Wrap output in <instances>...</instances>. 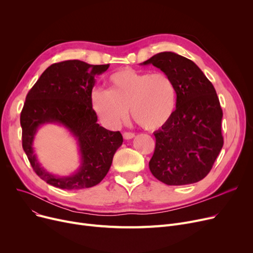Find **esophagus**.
Returning a JSON list of instances; mask_svg holds the SVG:
<instances>
[{
	"instance_id": "esophagus-1",
	"label": "esophagus",
	"mask_w": 253,
	"mask_h": 253,
	"mask_svg": "<svg viewBox=\"0 0 253 253\" xmlns=\"http://www.w3.org/2000/svg\"><path fill=\"white\" fill-rule=\"evenodd\" d=\"M134 136H135V134L132 133V132H124L123 133V137L125 139H132Z\"/></svg>"
}]
</instances>
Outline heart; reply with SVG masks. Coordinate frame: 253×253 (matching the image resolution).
<instances>
[{"label":"heart","mask_w":253,"mask_h":253,"mask_svg":"<svg viewBox=\"0 0 253 253\" xmlns=\"http://www.w3.org/2000/svg\"><path fill=\"white\" fill-rule=\"evenodd\" d=\"M109 83L110 90L97 88L90 95L93 111L106 126L121 125L128 117V109L147 130L162 128L174 115L177 90L165 73L124 69L112 74Z\"/></svg>","instance_id":"1"}]
</instances>
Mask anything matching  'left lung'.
Segmentation results:
<instances>
[{
  "instance_id": "8db88e82",
  "label": "left lung",
  "mask_w": 253,
  "mask_h": 253,
  "mask_svg": "<svg viewBox=\"0 0 253 253\" xmlns=\"http://www.w3.org/2000/svg\"><path fill=\"white\" fill-rule=\"evenodd\" d=\"M153 64L173 80L174 115L154 132L156 148L149 163L153 175L168 185L200 181L223 145L222 110L216 91L199 66L174 52H161L140 65Z\"/></svg>"
}]
</instances>
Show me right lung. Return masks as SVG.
I'll use <instances>...</instances> for the list:
<instances>
[{
	"instance_id": "add662e5",
	"label": "right lung",
	"mask_w": 253,
	"mask_h": 253,
	"mask_svg": "<svg viewBox=\"0 0 253 253\" xmlns=\"http://www.w3.org/2000/svg\"><path fill=\"white\" fill-rule=\"evenodd\" d=\"M109 64L93 65L81 60H65L50 65L25 98L20 115L22 148L38 176L63 190L94 187L108 173L123 136L97 123L90 95L95 77ZM45 124L64 126L75 137L80 166L70 176L51 174L39 164L33 150L37 129Z\"/></svg>"
}]
</instances>
